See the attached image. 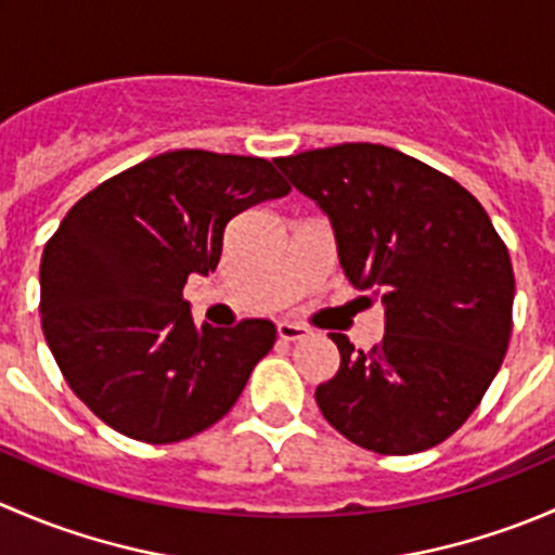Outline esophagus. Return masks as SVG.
Masks as SVG:
<instances>
[{
	"label": "esophagus",
	"instance_id": "1",
	"mask_svg": "<svg viewBox=\"0 0 555 555\" xmlns=\"http://www.w3.org/2000/svg\"><path fill=\"white\" fill-rule=\"evenodd\" d=\"M276 333L282 340H300L309 335V327H304V324H295V322H279Z\"/></svg>",
	"mask_w": 555,
	"mask_h": 555
}]
</instances>
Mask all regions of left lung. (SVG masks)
Segmentation results:
<instances>
[{
    "instance_id": "8db88e82",
    "label": "left lung",
    "mask_w": 555,
    "mask_h": 555,
    "mask_svg": "<svg viewBox=\"0 0 555 555\" xmlns=\"http://www.w3.org/2000/svg\"><path fill=\"white\" fill-rule=\"evenodd\" d=\"M333 225L357 289L382 298V344L317 386L322 416L367 451H427L456 433L494 382L513 330L507 246L475 195L433 166L371 142L276 158Z\"/></svg>"
}]
</instances>
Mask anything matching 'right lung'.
<instances>
[{
	"instance_id": "obj_1",
	"label": "right lung",
	"mask_w": 555,
	"mask_h": 555,
	"mask_svg": "<svg viewBox=\"0 0 555 555\" xmlns=\"http://www.w3.org/2000/svg\"><path fill=\"white\" fill-rule=\"evenodd\" d=\"M287 193L266 158L171 150L66 211L42 251L39 313L66 384L104 424L164 446L231 411L276 327H198L182 289L215 271L233 217Z\"/></svg>"
}]
</instances>
